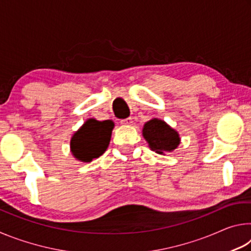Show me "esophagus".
<instances>
[{"label": "esophagus", "instance_id": "obj_1", "mask_svg": "<svg viewBox=\"0 0 251 251\" xmlns=\"http://www.w3.org/2000/svg\"><path fill=\"white\" fill-rule=\"evenodd\" d=\"M121 124H123V125H131V124H133V118L128 117V118H125V120H122Z\"/></svg>", "mask_w": 251, "mask_h": 251}]
</instances>
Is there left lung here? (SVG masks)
Here are the masks:
<instances>
[{
  "label": "left lung",
  "instance_id": "left-lung-1",
  "mask_svg": "<svg viewBox=\"0 0 251 251\" xmlns=\"http://www.w3.org/2000/svg\"><path fill=\"white\" fill-rule=\"evenodd\" d=\"M143 136L151 150L161 155L176 150L180 144L179 134L158 118H152L144 125Z\"/></svg>",
  "mask_w": 251,
  "mask_h": 251
}]
</instances>
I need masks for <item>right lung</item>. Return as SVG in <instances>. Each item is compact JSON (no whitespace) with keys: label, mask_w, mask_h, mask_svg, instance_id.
<instances>
[{"label":"right lung","mask_w":251,"mask_h":251,"mask_svg":"<svg viewBox=\"0 0 251 251\" xmlns=\"http://www.w3.org/2000/svg\"><path fill=\"white\" fill-rule=\"evenodd\" d=\"M113 128L112 121L87 120L71 139L72 154L76 159L84 163L103 155L108 147Z\"/></svg>","instance_id":"add662e5"}]
</instances>
